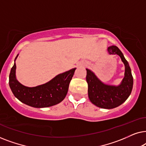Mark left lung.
<instances>
[{
    "instance_id": "1",
    "label": "left lung",
    "mask_w": 146,
    "mask_h": 146,
    "mask_svg": "<svg viewBox=\"0 0 146 146\" xmlns=\"http://www.w3.org/2000/svg\"><path fill=\"white\" fill-rule=\"evenodd\" d=\"M109 54L118 55L125 66L124 77L119 85H109L102 82L90 70L86 68L88 98L93 104L104 109L115 108L124 102L130 95L133 88L131 68L118 48L110 46L107 48Z\"/></svg>"
}]
</instances>
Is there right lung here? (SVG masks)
<instances>
[{
	"instance_id": "1",
	"label": "right lung",
	"mask_w": 146,
	"mask_h": 146,
	"mask_svg": "<svg viewBox=\"0 0 146 146\" xmlns=\"http://www.w3.org/2000/svg\"><path fill=\"white\" fill-rule=\"evenodd\" d=\"M10 72L9 86L19 100L31 107L42 108L58 104L65 98L76 68L59 74L44 84L28 87L20 83L16 76L15 62Z\"/></svg>"
}]
</instances>
